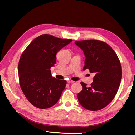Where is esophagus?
Masks as SVG:
<instances>
[{
	"label": "esophagus",
	"mask_w": 135,
	"mask_h": 135,
	"mask_svg": "<svg viewBox=\"0 0 135 135\" xmlns=\"http://www.w3.org/2000/svg\"><path fill=\"white\" fill-rule=\"evenodd\" d=\"M74 81H73V80H67V83H74Z\"/></svg>",
	"instance_id": "1"
}]
</instances>
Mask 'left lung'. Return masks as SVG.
Here are the masks:
<instances>
[{
    "label": "left lung",
    "instance_id": "left-lung-1",
    "mask_svg": "<svg viewBox=\"0 0 135 135\" xmlns=\"http://www.w3.org/2000/svg\"><path fill=\"white\" fill-rule=\"evenodd\" d=\"M86 56L83 70L95 73L88 87L81 82L82 90L77 94L79 103L90 111H98L115 97L122 79V66L117 54L105 42L98 40L76 41Z\"/></svg>",
    "mask_w": 135,
    "mask_h": 135
}]
</instances>
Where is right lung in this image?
Segmentation results:
<instances>
[{"label":"right lung","mask_w":135,"mask_h":135,"mask_svg":"<svg viewBox=\"0 0 135 135\" xmlns=\"http://www.w3.org/2000/svg\"><path fill=\"white\" fill-rule=\"evenodd\" d=\"M72 42L51 35L35 38L22 52L18 64L20 85L33 106L40 109L54 106L60 98L67 81L51 76L56 54Z\"/></svg>","instance_id":"add662e5"}]
</instances>
